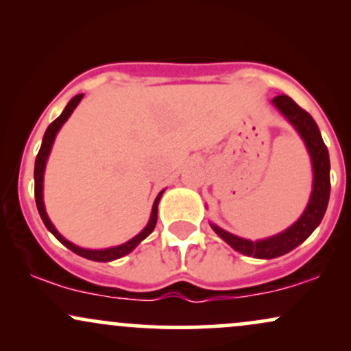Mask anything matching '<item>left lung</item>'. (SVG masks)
<instances>
[{"mask_svg":"<svg viewBox=\"0 0 351 351\" xmlns=\"http://www.w3.org/2000/svg\"><path fill=\"white\" fill-rule=\"evenodd\" d=\"M272 106L295 128L308 152L310 162H312L313 181L307 206H305L304 213H302L299 219L292 226L284 229L279 234L265 237V239H244V237L224 231L223 228H219L215 223H209L213 231L224 243L231 245L234 251L244 254V256L256 257V259H274V257L284 256V254L291 252L292 249H295L297 245L304 243L315 231L318 224L322 223V219H324L330 198L328 150L325 147L324 140H322V134L318 130L315 120L312 119L308 112H305L304 108L297 106L289 95H277V97H274Z\"/></svg>","mask_w":351,"mask_h":351,"instance_id":"obj_1","label":"left lung"}]
</instances>
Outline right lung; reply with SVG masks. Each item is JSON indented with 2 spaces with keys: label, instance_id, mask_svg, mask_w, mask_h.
<instances>
[{
  "label": "right lung",
  "instance_id": "obj_1",
  "mask_svg": "<svg viewBox=\"0 0 351 351\" xmlns=\"http://www.w3.org/2000/svg\"><path fill=\"white\" fill-rule=\"evenodd\" d=\"M82 97H84V94H79V95H75V97H72L69 100V104L66 106V108L62 110V114H60L58 119H56L54 122L47 127L46 134H44L41 148H39V153H38V156H36V163H34L36 206H38L39 216H41L44 226L47 228V231H49L51 234H54V237L59 241L60 244H64L67 249H71L72 252H75L80 257H86V259H88V261H95V263H110V261L120 259V257L130 254L136 247V245L142 243L145 237H148L152 234L153 229H155V226H156V219H158V203H160V198H162V195L165 193V189H162V191L158 193V196L155 198V201H153L152 215H150V219H148L147 226H145L135 237H132L130 241H127V243H123L120 245H114V247H107V249H86V247H80V245H77V244L71 243V241H67L66 237L60 234L58 229H56L54 224L51 223L49 216H47V213H46V206H44V193H43L44 191V170H46V163H47V158H49L52 145H54L56 135L59 134L60 127L67 122V119L72 115L74 108L79 106V102L82 100Z\"/></svg>",
  "mask_w": 351,
  "mask_h": 351
}]
</instances>
